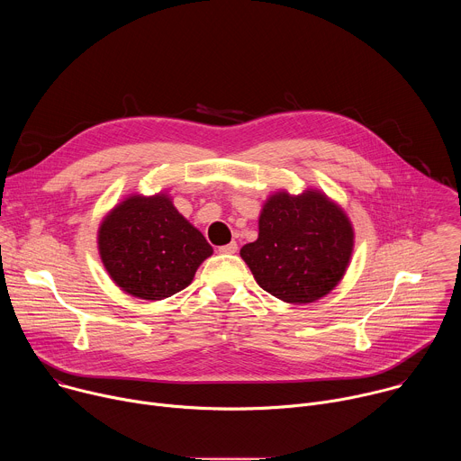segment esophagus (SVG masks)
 Here are the masks:
<instances>
[{
    "label": "esophagus",
    "instance_id": "1",
    "mask_svg": "<svg viewBox=\"0 0 461 461\" xmlns=\"http://www.w3.org/2000/svg\"><path fill=\"white\" fill-rule=\"evenodd\" d=\"M237 249H239V246H237V242H235V240H231L230 244H224V246H221V248H219V251H221V253H237Z\"/></svg>",
    "mask_w": 461,
    "mask_h": 461
}]
</instances>
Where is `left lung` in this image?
Returning <instances> with one entry per match:
<instances>
[{"mask_svg": "<svg viewBox=\"0 0 461 461\" xmlns=\"http://www.w3.org/2000/svg\"><path fill=\"white\" fill-rule=\"evenodd\" d=\"M354 240L352 221L324 191L279 189L262 204L258 237L240 248V257L262 290L290 304H308L341 283Z\"/></svg>", "mask_w": 461, "mask_h": 461, "instance_id": "left-lung-1", "label": "left lung"}]
</instances>
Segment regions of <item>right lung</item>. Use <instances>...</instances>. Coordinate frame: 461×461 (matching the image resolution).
Listing matches in <instances>:
<instances>
[{"instance_id":"obj_1","label":"right lung","mask_w":461,"mask_h":461,"mask_svg":"<svg viewBox=\"0 0 461 461\" xmlns=\"http://www.w3.org/2000/svg\"><path fill=\"white\" fill-rule=\"evenodd\" d=\"M96 242L111 281L144 301H162L189 286L213 253L167 191L127 194L102 219Z\"/></svg>"}]
</instances>
